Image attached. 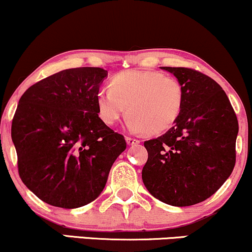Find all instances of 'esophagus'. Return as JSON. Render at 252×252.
Instances as JSON below:
<instances>
[{"instance_id": "obj_1", "label": "esophagus", "mask_w": 252, "mask_h": 252, "mask_svg": "<svg viewBox=\"0 0 252 252\" xmlns=\"http://www.w3.org/2000/svg\"><path fill=\"white\" fill-rule=\"evenodd\" d=\"M126 143L129 144V146H135V144H138V143H140V141L136 140V138L130 137V136H126Z\"/></svg>"}]
</instances>
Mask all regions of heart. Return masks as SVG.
Wrapping results in <instances>:
<instances>
[{
	"label": "heart",
	"instance_id": "1",
	"mask_svg": "<svg viewBox=\"0 0 252 252\" xmlns=\"http://www.w3.org/2000/svg\"><path fill=\"white\" fill-rule=\"evenodd\" d=\"M98 116L112 126L124 115L132 132L156 135L174 126L184 106V88L174 77L158 71H126L100 89L96 96Z\"/></svg>",
	"mask_w": 252,
	"mask_h": 252
}]
</instances>
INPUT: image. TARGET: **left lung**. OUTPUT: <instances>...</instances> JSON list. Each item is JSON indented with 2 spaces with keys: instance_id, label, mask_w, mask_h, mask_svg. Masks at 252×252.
I'll return each instance as SVG.
<instances>
[{
  "instance_id": "8db88e82",
  "label": "left lung",
  "mask_w": 252,
  "mask_h": 252,
  "mask_svg": "<svg viewBox=\"0 0 252 252\" xmlns=\"http://www.w3.org/2000/svg\"><path fill=\"white\" fill-rule=\"evenodd\" d=\"M184 88V106L166 134L146 141L142 180L149 193L172 206L206 200L236 163L238 121L218 83L187 67H161Z\"/></svg>"
}]
</instances>
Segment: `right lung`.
I'll use <instances>...</instances> for the list:
<instances>
[{
    "label": "right lung",
    "instance_id": "obj_1",
    "mask_svg": "<svg viewBox=\"0 0 252 252\" xmlns=\"http://www.w3.org/2000/svg\"><path fill=\"white\" fill-rule=\"evenodd\" d=\"M108 71L68 68L26 90L11 123L19 175L42 201L77 209L98 198L123 135L98 116L96 96Z\"/></svg>",
    "mask_w": 252,
    "mask_h": 252
}]
</instances>
